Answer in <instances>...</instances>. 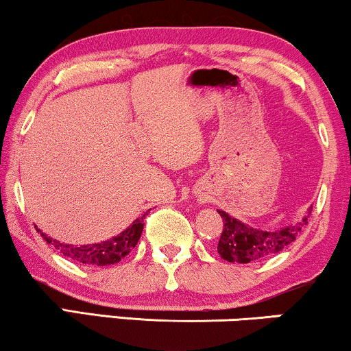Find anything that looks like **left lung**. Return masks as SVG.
Instances as JSON below:
<instances>
[{
	"label": "left lung",
	"mask_w": 351,
	"mask_h": 351,
	"mask_svg": "<svg viewBox=\"0 0 351 351\" xmlns=\"http://www.w3.org/2000/svg\"><path fill=\"white\" fill-rule=\"evenodd\" d=\"M219 214L223 220V230L217 244V252L225 261L237 263L258 262L282 251L287 244L295 241L297 234L308 223L305 217L295 225L275 232H265L244 225L223 210H219Z\"/></svg>",
	"instance_id": "obj_1"
}]
</instances>
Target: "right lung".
<instances>
[{"mask_svg": "<svg viewBox=\"0 0 351 351\" xmlns=\"http://www.w3.org/2000/svg\"><path fill=\"white\" fill-rule=\"evenodd\" d=\"M147 215V214H145ZM145 215L134 220L131 227H128L123 233L108 241H104L100 244H88V246H71V244H64L56 241L47 234L41 233V237L46 239L47 244H52L57 251L64 254L65 257L71 258L73 262H78L81 265H94V267H104L112 265V263H118L123 257H126L129 252L136 247V244L141 238L143 230V219ZM40 232V230H38Z\"/></svg>", "mask_w": 351, "mask_h": 351, "instance_id": "right-lung-1", "label": "right lung"}]
</instances>
